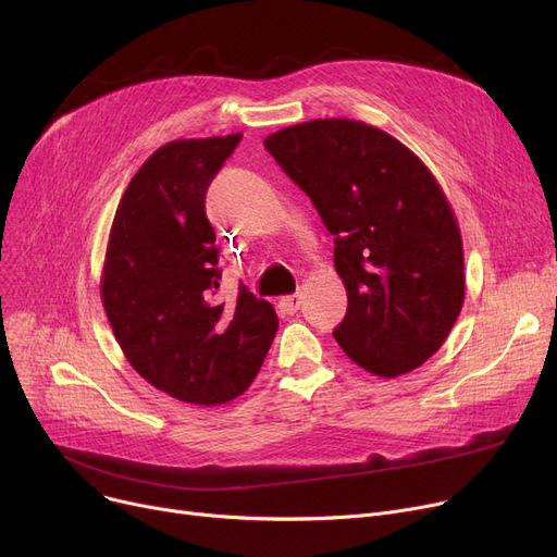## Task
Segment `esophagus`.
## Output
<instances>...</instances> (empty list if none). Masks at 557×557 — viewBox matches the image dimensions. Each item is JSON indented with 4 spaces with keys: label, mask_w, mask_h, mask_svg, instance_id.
I'll use <instances>...</instances> for the list:
<instances>
[{
    "label": "esophagus",
    "mask_w": 557,
    "mask_h": 557,
    "mask_svg": "<svg viewBox=\"0 0 557 557\" xmlns=\"http://www.w3.org/2000/svg\"><path fill=\"white\" fill-rule=\"evenodd\" d=\"M300 305H302V298H300V296H286V298L280 300V309H282L284 313H296V311L300 309Z\"/></svg>",
    "instance_id": "obj_1"
}]
</instances>
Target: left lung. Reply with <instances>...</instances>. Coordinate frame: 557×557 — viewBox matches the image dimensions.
Here are the masks:
<instances>
[{
  "mask_svg": "<svg viewBox=\"0 0 557 557\" xmlns=\"http://www.w3.org/2000/svg\"><path fill=\"white\" fill-rule=\"evenodd\" d=\"M263 146L334 234L343 352L384 379L420 368L465 302L460 227L441 183L397 137L357 120H311Z\"/></svg>",
  "mask_w": 557,
  "mask_h": 557,
  "instance_id": "obj_1",
  "label": "left lung"
}]
</instances>
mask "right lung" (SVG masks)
Wrapping results in <instances>:
<instances>
[{"label": "right lung", "mask_w": 557, "mask_h": 557, "mask_svg": "<svg viewBox=\"0 0 557 557\" xmlns=\"http://www.w3.org/2000/svg\"><path fill=\"white\" fill-rule=\"evenodd\" d=\"M242 133L173 139L146 160L114 212L101 302L126 361L158 391L198 406L246 393L277 332L246 286L216 300V234L205 194Z\"/></svg>", "instance_id": "obj_1"}]
</instances>
